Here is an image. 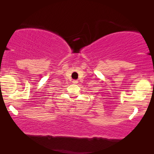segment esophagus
<instances>
[{"mask_svg": "<svg viewBox=\"0 0 154 154\" xmlns=\"http://www.w3.org/2000/svg\"><path fill=\"white\" fill-rule=\"evenodd\" d=\"M73 82L74 83H77L78 81L77 80H73V82Z\"/></svg>", "mask_w": 154, "mask_h": 154, "instance_id": "34e87169", "label": "esophagus"}]
</instances>
